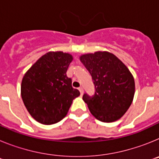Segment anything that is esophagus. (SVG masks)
Returning <instances> with one entry per match:
<instances>
[{
    "label": "esophagus",
    "instance_id": "1",
    "mask_svg": "<svg viewBox=\"0 0 159 159\" xmlns=\"http://www.w3.org/2000/svg\"><path fill=\"white\" fill-rule=\"evenodd\" d=\"M79 91L80 92V95H82L83 94H84V88H82V87H80V88H79Z\"/></svg>",
    "mask_w": 159,
    "mask_h": 159
}]
</instances>
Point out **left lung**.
Masks as SVG:
<instances>
[{"label":"left lung","mask_w":159,"mask_h":159,"mask_svg":"<svg viewBox=\"0 0 159 159\" xmlns=\"http://www.w3.org/2000/svg\"><path fill=\"white\" fill-rule=\"evenodd\" d=\"M80 61L92 75L95 93L83 99L98 120L111 123L128 110L134 95V80L121 60L107 52L83 55Z\"/></svg>","instance_id":"1"}]
</instances>
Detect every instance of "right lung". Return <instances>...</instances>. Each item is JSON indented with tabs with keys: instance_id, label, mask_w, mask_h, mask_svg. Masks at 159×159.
<instances>
[{
	"instance_id": "obj_1",
	"label": "right lung",
	"mask_w": 159,
	"mask_h": 159,
	"mask_svg": "<svg viewBox=\"0 0 159 159\" xmlns=\"http://www.w3.org/2000/svg\"><path fill=\"white\" fill-rule=\"evenodd\" d=\"M72 56L63 52L43 55L25 73L21 83V97L32 117L45 125L62 120L73 99L80 95L71 86L67 70Z\"/></svg>"
}]
</instances>
